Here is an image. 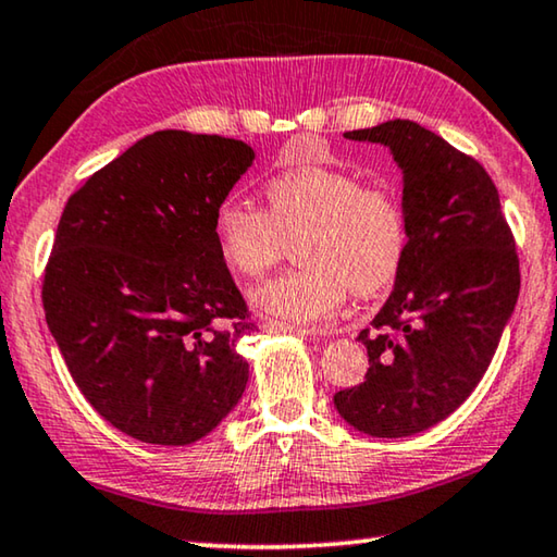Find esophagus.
<instances>
[{
  "instance_id": "esophagus-1",
  "label": "esophagus",
  "mask_w": 557,
  "mask_h": 557,
  "mask_svg": "<svg viewBox=\"0 0 557 557\" xmlns=\"http://www.w3.org/2000/svg\"><path fill=\"white\" fill-rule=\"evenodd\" d=\"M262 326L270 332H295V334H307V337H324L326 334V330H320V326H299L282 320H272V317L270 320H264Z\"/></svg>"
}]
</instances>
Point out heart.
<instances>
[{
  "instance_id": "1",
  "label": "heart",
  "mask_w": 557,
  "mask_h": 557,
  "mask_svg": "<svg viewBox=\"0 0 557 557\" xmlns=\"http://www.w3.org/2000/svg\"><path fill=\"white\" fill-rule=\"evenodd\" d=\"M268 210L227 198L213 213L220 258L245 277H262L297 243V268L252 293L260 310L293 322H322L351 293H382L409 250V213L389 183H364L332 168H297L264 188Z\"/></svg>"
}]
</instances>
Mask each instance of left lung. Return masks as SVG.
I'll use <instances>...</instances> for the list:
<instances>
[{
    "mask_svg": "<svg viewBox=\"0 0 557 557\" xmlns=\"http://www.w3.org/2000/svg\"><path fill=\"white\" fill-rule=\"evenodd\" d=\"M344 136L392 148L411 235L374 330L359 332L364 382L334 406L364 434L399 438L454 413L488 369L520 289L516 237L485 168L419 123Z\"/></svg>",
    "mask_w": 557,
    "mask_h": 557,
    "instance_id": "obj_1",
    "label": "left lung"
}]
</instances>
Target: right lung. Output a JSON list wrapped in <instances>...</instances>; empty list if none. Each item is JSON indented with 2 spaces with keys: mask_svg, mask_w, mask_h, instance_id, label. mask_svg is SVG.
<instances>
[{
  "mask_svg": "<svg viewBox=\"0 0 557 557\" xmlns=\"http://www.w3.org/2000/svg\"><path fill=\"white\" fill-rule=\"evenodd\" d=\"M225 136L156 131L69 196L44 268L47 324L86 401L144 444L185 446L240 399L258 330L213 213L252 163Z\"/></svg>",
  "mask_w": 557,
  "mask_h": 557,
  "instance_id": "add662e5",
  "label": "right lung"
}]
</instances>
